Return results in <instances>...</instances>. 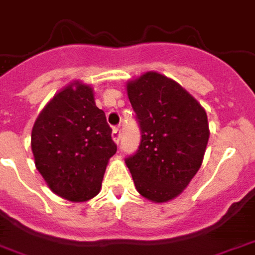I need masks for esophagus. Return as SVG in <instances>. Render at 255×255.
I'll return each instance as SVG.
<instances>
[{
    "label": "esophagus",
    "mask_w": 255,
    "mask_h": 255,
    "mask_svg": "<svg viewBox=\"0 0 255 255\" xmlns=\"http://www.w3.org/2000/svg\"><path fill=\"white\" fill-rule=\"evenodd\" d=\"M120 129L116 127L113 128V132H112V136H113V141L116 142V143H119L120 142Z\"/></svg>",
    "instance_id": "34e87169"
}]
</instances>
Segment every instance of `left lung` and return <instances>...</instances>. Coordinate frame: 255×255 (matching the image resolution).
Segmentation results:
<instances>
[{
    "label": "left lung",
    "instance_id": "left-lung-1",
    "mask_svg": "<svg viewBox=\"0 0 255 255\" xmlns=\"http://www.w3.org/2000/svg\"><path fill=\"white\" fill-rule=\"evenodd\" d=\"M127 95L142 139L126 164L142 197L167 202L200 170L209 139L207 113L181 85L155 71L128 81Z\"/></svg>",
    "mask_w": 255,
    "mask_h": 255
}]
</instances>
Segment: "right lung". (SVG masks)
<instances>
[{"mask_svg":"<svg viewBox=\"0 0 255 255\" xmlns=\"http://www.w3.org/2000/svg\"><path fill=\"white\" fill-rule=\"evenodd\" d=\"M36 169L64 200L85 202L102 188L109 159L117 152L91 85L75 81L55 93L32 129Z\"/></svg>","mask_w":255,"mask_h":255,"instance_id":"add662e5","label":"right lung"}]
</instances>
